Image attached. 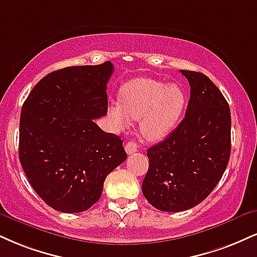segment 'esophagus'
Masks as SVG:
<instances>
[{
    "label": "esophagus",
    "mask_w": 257,
    "mask_h": 257,
    "mask_svg": "<svg viewBox=\"0 0 257 257\" xmlns=\"http://www.w3.org/2000/svg\"><path fill=\"white\" fill-rule=\"evenodd\" d=\"M138 145H137V142H134V141H129L128 144L125 145V152L128 153V154H133V153H135V152H138Z\"/></svg>",
    "instance_id": "34e87169"
}]
</instances>
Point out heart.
<instances>
[{
  "instance_id": "heart-1",
  "label": "heart",
  "mask_w": 257,
  "mask_h": 257,
  "mask_svg": "<svg viewBox=\"0 0 257 257\" xmlns=\"http://www.w3.org/2000/svg\"><path fill=\"white\" fill-rule=\"evenodd\" d=\"M185 106V94L179 86L153 79H135L119 91V104L107 110L119 131L140 119V132L148 141L163 140L176 128Z\"/></svg>"
}]
</instances>
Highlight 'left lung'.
<instances>
[{
    "label": "left lung",
    "instance_id": "obj_1",
    "mask_svg": "<svg viewBox=\"0 0 257 257\" xmlns=\"http://www.w3.org/2000/svg\"><path fill=\"white\" fill-rule=\"evenodd\" d=\"M190 85L184 118L165 140L147 150L142 193L157 209L182 212L202 202L217 187L231 152V112L208 76L181 70Z\"/></svg>",
    "mask_w": 257,
    "mask_h": 257
}]
</instances>
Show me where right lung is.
<instances>
[{"label": "right lung", "mask_w": 257, "mask_h": 257, "mask_svg": "<svg viewBox=\"0 0 257 257\" xmlns=\"http://www.w3.org/2000/svg\"><path fill=\"white\" fill-rule=\"evenodd\" d=\"M110 61L67 67L33 87L20 115L19 158L48 206L79 213L99 200L106 176L126 159L123 141L93 119L107 113Z\"/></svg>", "instance_id": "1"}]
</instances>
